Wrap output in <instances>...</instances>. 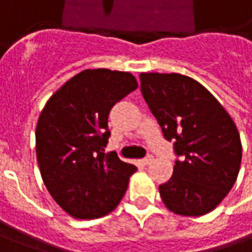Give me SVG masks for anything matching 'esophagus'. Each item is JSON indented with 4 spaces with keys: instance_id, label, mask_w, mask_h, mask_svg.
I'll list each match as a JSON object with an SVG mask.
<instances>
[{
    "instance_id": "esophagus-1",
    "label": "esophagus",
    "mask_w": 252,
    "mask_h": 252,
    "mask_svg": "<svg viewBox=\"0 0 252 252\" xmlns=\"http://www.w3.org/2000/svg\"><path fill=\"white\" fill-rule=\"evenodd\" d=\"M154 161V157L153 155H147L146 158H144V159H143V165H150V163H151V162Z\"/></svg>"
}]
</instances>
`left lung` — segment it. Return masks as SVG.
<instances>
[{"instance_id":"1","label":"left lung","mask_w":252,"mask_h":252,"mask_svg":"<svg viewBox=\"0 0 252 252\" xmlns=\"http://www.w3.org/2000/svg\"><path fill=\"white\" fill-rule=\"evenodd\" d=\"M141 93L173 141V175L159 194L177 215L200 217L217 208L232 190L241 163L237 127L211 93L189 76L141 73Z\"/></svg>"}]
</instances>
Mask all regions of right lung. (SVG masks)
<instances>
[{
	"label": "right lung",
	"instance_id": "add662e5",
	"mask_svg": "<svg viewBox=\"0 0 252 252\" xmlns=\"http://www.w3.org/2000/svg\"><path fill=\"white\" fill-rule=\"evenodd\" d=\"M129 72L86 69L44 106L35 129V155L44 185L61 208L80 219L112 212L137 170L105 154L112 106L137 89Z\"/></svg>",
	"mask_w": 252,
	"mask_h": 252
}]
</instances>
